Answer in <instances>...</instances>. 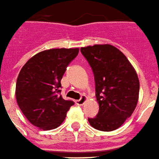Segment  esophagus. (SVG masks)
Segmentation results:
<instances>
[{"instance_id":"34e87169","label":"esophagus","mask_w":159,"mask_h":159,"mask_svg":"<svg viewBox=\"0 0 159 159\" xmlns=\"http://www.w3.org/2000/svg\"><path fill=\"white\" fill-rule=\"evenodd\" d=\"M87 100H88V97H87L86 95H83V96L81 97V98H80V99H78V100L76 101V104H78V105H83V104H84V103H85Z\"/></svg>"}]
</instances>
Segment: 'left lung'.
I'll return each instance as SVG.
<instances>
[{
	"label": "left lung",
	"mask_w": 159,
	"mask_h": 159,
	"mask_svg": "<svg viewBox=\"0 0 159 159\" xmlns=\"http://www.w3.org/2000/svg\"><path fill=\"white\" fill-rule=\"evenodd\" d=\"M81 52L93 69L99 111L89 124L102 131H111L124 124L136 109L140 83L126 56L111 44L82 47Z\"/></svg>",
	"instance_id": "1"
}]
</instances>
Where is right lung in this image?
<instances>
[{
    "label": "right lung",
    "mask_w": 159,
    "mask_h": 159,
    "mask_svg": "<svg viewBox=\"0 0 159 159\" xmlns=\"http://www.w3.org/2000/svg\"><path fill=\"white\" fill-rule=\"evenodd\" d=\"M78 52V48L43 50L29 59L20 70L16 98L23 114L34 126L49 130L64 121L74 102L59 94L61 81Z\"/></svg>",
    "instance_id": "add662e5"
}]
</instances>
